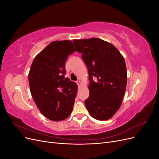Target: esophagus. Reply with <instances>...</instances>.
<instances>
[{"mask_svg":"<svg viewBox=\"0 0 159 159\" xmlns=\"http://www.w3.org/2000/svg\"><path fill=\"white\" fill-rule=\"evenodd\" d=\"M77 84H78V87H80V86L81 85V82L80 81H77Z\"/></svg>","mask_w":159,"mask_h":159,"instance_id":"1","label":"esophagus"}]
</instances>
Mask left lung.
Masks as SVG:
<instances>
[{"label":"left lung","mask_w":159,"mask_h":159,"mask_svg":"<svg viewBox=\"0 0 159 159\" xmlns=\"http://www.w3.org/2000/svg\"><path fill=\"white\" fill-rule=\"evenodd\" d=\"M89 74V98L85 100L91 117L108 120L121 107L127 74L125 61L113 45L97 38L74 40Z\"/></svg>","instance_id":"1"}]
</instances>
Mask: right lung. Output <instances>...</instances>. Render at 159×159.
<instances>
[{"instance_id":"obj_1","label":"right lung","mask_w":159,"mask_h":159,"mask_svg":"<svg viewBox=\"0 0 159 159\" xmlns=\"http://www.w3.org/2000/svg\"><path fill=\"white\" fill-rule=\"evenodd\" d=\"M75 51L71 41L52 42L35 57L30 67L28 81L33 99L52 121L66 119L73 109L78 85L65 74L68 56Z\"/></svg>"}]
</instances>
